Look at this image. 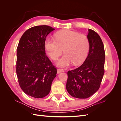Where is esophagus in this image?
<instances>
[{
	"instance_id": "34e87169",
	"label": "esophagus",
	"mask_w": 121,
	"mask_h": 121,
	"mask_svg": "<svg viewBox=\"0 0 121 121\" xmlns=\"http://www.w3.org/2000/svg\"><path fill=\"white\" fill-rule=\"evenodd\" d=\"M64 72V69H58L57 73V74H60V73L61 72Z\"/></svg>"
}]
</instances>
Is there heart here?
<instances>
[{
	"label": "heart",
	"mask_w": 121,
	"mask_h": 121,
	"mask_svg": "<svg viewBox=\"0 0 121 121\" xmlns=\"http://www.w3.org/2000/svg\"><path fill=\"white\" fill-rule=\"evenodd\" d=\"M44 44L53 60L57 59L64 49L65 54L57 62V65L61 67H68L73 63L75 65L82 64L89 50V41L87 36L70 30L57 32L55 34V39L47 38Z\"/></svg>",
	"instance_id": "obj_1"
}]
</instances>
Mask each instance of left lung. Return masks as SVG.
Returning <instances> with one entry per match:
<instances>
[{
  "label": "left lung",
  "instance_id": "8db88e82",
  "mask_svg": "<svg viewBox=\"0 0 121 121\" xmlns=\"http://www.w3.org/2000/svg\"><path fill=\"white\" fill-rule=\"evenodd\" d=\"M89 52L83 64L68 72L66 88L73 97L85 99L99 89L104 73L105 52L103 42L96 32L89 29Z\"/></svg>",
  "mask_w": 121,
  "mask_h": 121
}]
</instances>
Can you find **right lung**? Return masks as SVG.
Wrapping results in <instances>:
<instances>
[{
    "label": "right lung",
    "mask_w": 121,
    "mask_h": 121,
    "mask_svg": "<svg viewBox=\"0 0 121 121\" xmlns=\"http://www.w3.org/2000/svg\"><path fill=\"white\" fill-rule=\"evenodd\" d=\"M55 29L37 26L22 36L17 49L16 72L21 89L28 95L43 98L51 90L57 69L46 56V37Z\"/></svg>",
    "instance_id": "1"
}]
</instances>
